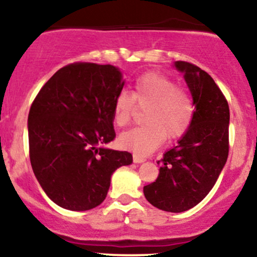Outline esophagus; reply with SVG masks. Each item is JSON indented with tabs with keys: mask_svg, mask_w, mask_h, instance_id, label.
Instances as JSON below:
<instances>
[{
	"mask_svg": "<svg viewBox=\"0 0 257 257\" xmlns=\"http://www.w3.org/2000/svg\"><path fill=\"white\" fill-rule=\"evenodd\" d=\"M133 159H134V163H143V162H145V158L138 155L133 156Z\"/></svg>",
	"mask_w": 257,
	"mask_h": 257,
	"instance_id": "obj_1",
	"label": "esophagus"
}]
</instances>
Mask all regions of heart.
Wrapping results in <instances>:
<instances>
[{"label": "heart", "instance_id": "1", "mask_svg": "<svg viewBox=\"0 0 257 257\" xmlns=\"http://www.w3.org/2000/svg\"><path fill=\"white\" fill-rule=\"evenodd\" d=\"M135 104L146 107V124L122 133L120 146L138 155H149L163 143L175 140L190 129L194 117L193 99L184 88L159 73H145L134 83L133 93L122 89L113 104V120L118 126L131 122Z\"/></svg>", "mask_w": 257, "mask_h": 257}]
</instances>
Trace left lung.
<instances>
[{
	"label": "left lung",
	"instance_id": "obj_1",
	"mask_svg": "<svg viewBox=\"0 0 257 257\" xmlns=\"http://www.w3.org/2000/svg\"><path fill=\"white\" fill-rule=\"evenodd\" d=\"M196 105L190 129L157 162L158 178L144 186L156 208L181 213L205 198L225 167L229 151V107L211 76L187 61H175Z\"/></svg>",
	"mask_w": 257,
	"mask_h": 257
}]
</instances>
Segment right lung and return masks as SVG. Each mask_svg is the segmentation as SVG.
<instances>
[{
	"label": "right lung",
	"mask_w": 257,
	"mask_h": 257,
	"mask_svg": "<svg viewBox=\"0 0 257 257\" xmlns=\"http://www.w3.org/2000/svg\"><path fill=\"white\" fill-rule=\"evenodd\" d=\"M124 82L117 67L73 63L41 88L29 112L35 176L55 204L84 211L101 204L117 168L132 153L105 149L116 137L113 104Z\"/></svg>",
	"instance_id": "obj_1"
}]
</instances>
